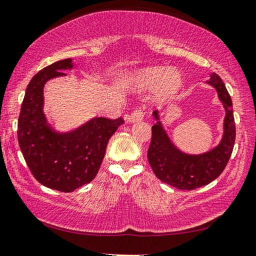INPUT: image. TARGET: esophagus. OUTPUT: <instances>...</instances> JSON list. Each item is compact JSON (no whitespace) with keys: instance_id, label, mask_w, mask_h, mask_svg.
I'll return each instance as SVG.
<instances>
[{"instance_id":"1","label":"esophagus","mask_w":256,"mask_h":256,"mask_svg":"<svg viewBox=\"0 0 256 256\" xmlns=\"http://www.w3.org/2000/svg\"><path fill=\"white\" fill-rule=\"evenodd\" d=\"M144 110L141 108H136L134 112H131V115L126 116V120L128 123H136V122H140L144 120Z\"/></svg>"}]
</instances>
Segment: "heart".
<instances>
[{
    "label": "heart",
    "mask_w": 256,
    "mask_h": 256,
    "mask_svg": "<svg viewBox=\"0 0 256 256\" xmlns=\"http://www.w3.org/2000/svg\"><path fill=\"white\" fill-rule=\"evenodd\" d=\"M133 82L138 88H152L158 86V96L164 98L172 95L182 85V74L174 68L166 70L164 68H150L139 71Z\"/></svg>",
    "instance_id": "1"
}]
</instances>
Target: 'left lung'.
<instances>
[{
	"label": "left lung",
	"instance_id": "obj_1",
	"mask_svg": "<svg viewBox=\"0 0 256 256\" xmlns=\"http://www.w3.org/2000/svg\"><path fill=\"white\" fill-rule=\"evenodd\" d=\"M207 82L215 87L226 112L222 141L214 150L200 155H188L177 150L163 128L158 112H152L158 123L152 128L148 162L160 180L178 190H190L215 180L226 169L234 150L236 124L231 96L218 74H212Z\"/></svg>",
	"mask_w": 256,
	"mask_h": 256
}]
</instances>
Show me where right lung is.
<instances>
[{"instance_id": "add662e5", "label": "right lung", "mask_w": 256, "mask_h": 256, "mask_svg": "<svg viewBox=\"0 0 256 256\" xmlns=\"http://www.w3.org/2000/svg\"><path fill=\"white\" fill-rule=\"evenodd\" d=\"M71 58L44 68L30 80L18 118V142L30 172L40 184L60 192H72L88 184L104 161L109 139L124 123L122 117H96L68 133L49 126L44 114V86L66 76Z\"/></svg>"}]
</instances>
